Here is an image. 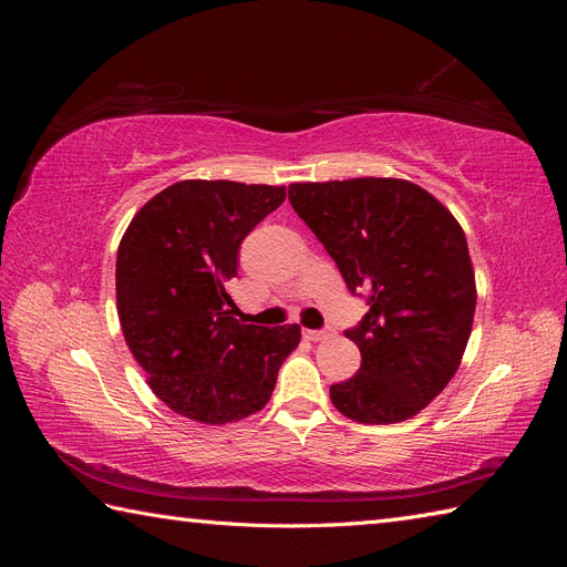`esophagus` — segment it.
<instances>
[{"label": "esophagus", "instance_id": "esophagus-1", "mask_svg": "<svg viewBox=\"0 0 567 567\" xmlns=\"http://www.w3.org/2000/svg\"><path fill=\"white\" fill-rule=\"evenodd\" d=\"M329 336H331L329 331H305V338H307V340H315V342L326 340Z\"/></svg>", "mask_w": 567, "mask_h": 567}]
</instances>
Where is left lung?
Here are the masks:
<instances>
[{"label": "left lung", "mask_w": 567, "mask_h": 567, "mask_svg": "<svg viewBox=\"0 0 567 567\" xmlns=\"http://www.w3.org/2000/svg\"><path fill=\"white\" fill-rule=\"evenodd\" d=\"M288 200L371 305L346 333L362 367L331 385L333 406L367 425L416 416L454 379L471 338L477 290L466 234L406 179L290 184Z\"/></svg>", "instance_id": "left-lung-1"}]
</instances>
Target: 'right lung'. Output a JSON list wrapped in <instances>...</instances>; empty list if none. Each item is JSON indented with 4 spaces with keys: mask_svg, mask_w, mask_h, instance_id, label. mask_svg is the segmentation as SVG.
Listing matches in <instances>:
<instances>
[{
    "mask_svg": "<svg viewBox=\"0 0 567 567\" xmlns=\"http://www.w3.org/2000/svg\"><path fill=\"white\" fill-rule=\"evenodd\" d=\"M286 186L184 179L142 205L117 246L115 300L130 352L179 416L205 425L265 409L300 326L241 323L229 296L238 246Z\"/></svg>",
    "mask_w": 567,
    "mask_h": 567,
    "instance_id": "obj_1",
    "label": "right lung"
}]
</instances>
